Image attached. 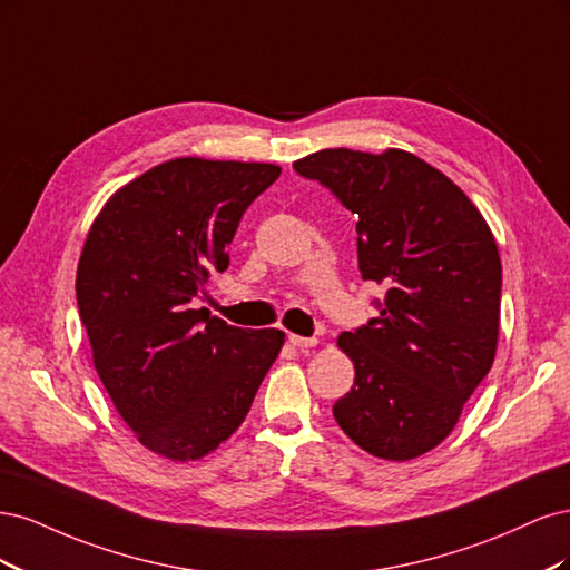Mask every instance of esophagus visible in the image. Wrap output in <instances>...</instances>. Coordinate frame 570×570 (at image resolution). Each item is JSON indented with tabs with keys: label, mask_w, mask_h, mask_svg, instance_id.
Returning a JSON list of instances; mask_svg holds the SVG:
<instances>
[{
	"label": "esophagus",
	"mask_w": 570,
	"mask_h": 570,
	"mask_svg": "<svg viewBox=\"0 0 570 570\" xmlns=\"http://www.w3.org/2000/svg\"><path fill=\"white\" fill-rule=\"evenodd\" d=\"M289 342H292V347H297V350H312L318 344L316 337H302V335H289Z\"/></svg>",
	"instance_id": "34e87169"
}]
</instances>
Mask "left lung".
Masks as SVG:
<instances>
[{"mask_svg":"<svg viewBox=\"0 0 570 570\" xmlns=\"http://www.w3.org/2000/svg\"><path fill=\"white\" fill-rule=\"evenodd\" d=\"M295 168L358 216L361 278L385 285L381 316L337 337L356 377L333 416L377 459H419L452 433L492 368L502 299L494 235L463 189L411 151L321 149Z\"/></svg>","mask_w":570,"mask_h":570,"instance_id":"1","label":"left lung"}]
</instances>
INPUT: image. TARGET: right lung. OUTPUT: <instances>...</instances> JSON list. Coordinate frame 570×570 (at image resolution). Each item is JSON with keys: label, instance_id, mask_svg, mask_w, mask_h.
Here are the masks:
<instances>
[{"label": "right lung", "instance_id": "obj_1", "mask_svg": "<svg viewBox=\"0 0 570 570\" xmlns=\"http://www.w3.org/2000/svg\"><path fill=\"white\" fill-rule=\"evenodd\" d=\"M278 176L262 161L170 159L118 187L85 237L76 297L92 366L137 442L164 459L197 461L226 442L283 350L278 327L193 308Z\"/></svg>", "mask_w": 570, "mask_h": 570}]
</instances>
